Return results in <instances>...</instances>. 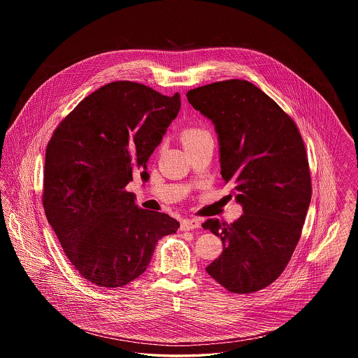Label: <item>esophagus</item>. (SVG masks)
<instances>
[{"mask_svg": "<svg viewBox=\"0 0 358 358\" xmlns=\"http://www.w3.org/2000/svg\"><path fill=\"white\" fill-rule=\"evenodd\" d=\"M200 222H197V220H194V219H192V220H184V222H181V231H193V229H196V228H200Z\"/></svg>", "mask_w": 358, "mask_h": 358, "instance_id": "esophagus-1", "label": "esophagus"}]
</instances>
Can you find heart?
Returning <instances> with one entry per match:
<instances>
[{"label": "heart", "instance_id": "1", "mask_svg": "<svg viewBox=\"0 0 358 358\" xmlns=\"http://www.w3.org/2000/svg\"><path fill=\"white\" fill-rule=\"evenodd\" d=\"M206 136H208V133H205V131L200 130V129H187V130L182 133V143L185 146L187 143H192V142H194V141H197V139Z\"/></svg>", "mask_w": 358, "mask_h": 358}]
</instances>
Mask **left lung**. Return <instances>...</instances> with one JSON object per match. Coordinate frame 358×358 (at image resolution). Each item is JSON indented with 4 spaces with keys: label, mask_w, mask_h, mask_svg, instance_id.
Instances as JSON below:
<instances>
[{
    "label": "left lung",
    "mask_w": 358,
    "mask_h": 358,
    "mask_svg": "<svg viewBox=\"0 0 358 358\" xmlns=\"http://www.w3.org/2000/svg\"><path fill=\"white\" fill-rule=\"evenodd\" d=\"M187 102L212 120L225 184L243 215L232 224H203L222 241L206 267L222 287L250 294L283 273L299 241L311 200L306 150L296 124L260 88L225 80L190 90Z\"/></svg>",
    "instance_id": "8db88e82"
}]
</instances>
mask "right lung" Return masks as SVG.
Here are the masks:
<instances>
[{"label": "right lung", "instance_id": "obj_1", "mask_svg": "<svg viewBox=\"0 0 358 358\" xmlns=\"http://www.w3.org/2000/svg\"><path fill=\"white\" fill-rule=\"evenodd\" d=\"M181 107L148 85L113 82L79 103L45 152L43 206L66 255L88 282L122 287L149 267L157 241L180 222L136 204L124 190Z\"/></svg>", "mask_w": 358, "mask_h": 358}]
</instances>
